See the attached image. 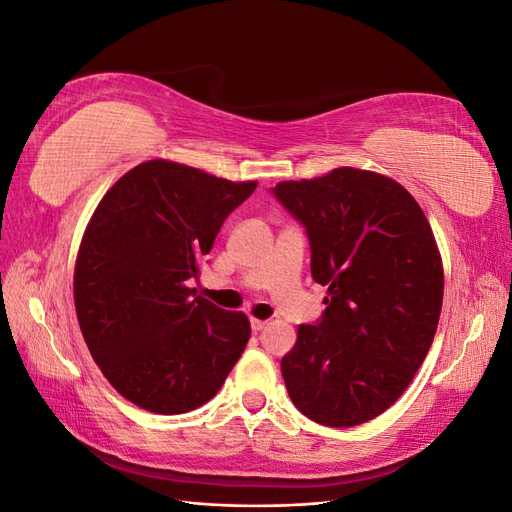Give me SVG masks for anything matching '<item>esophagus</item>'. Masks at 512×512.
Instances as JSON below:
<instances>
[{"mask_svg":"<svg viewBox=\"0 0 512 512\" xmlns=\"http://www.w3.org/2000/svg\"><path fill=\"white\" fill-rule=\"evenodd\" d=\"M250 324H252V331H254V333H260L262 329L267 327V320H258V318H252V320H250Z\"/></svg>","mask_w":512,"mask_h":512,"instance_id":"34e87169","label":"esophagus"}]
</instances>
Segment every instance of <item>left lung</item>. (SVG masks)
I'll use <instances>...</instances> for the list:
<instances>
[{"label": "left lung", "instance_id": "obj_1", "mask_svg": "<svg viewBox=\"0 0 512 512\" xmlns=\"http://www.w3.org/2000/svg\"><path fill=\"white\" fill-rule=\"evenodd\" d=\"M305 226L314 282L329 286L316 324L282 359L292 404L327 427L371 421L408 389L438 329L444 271L412 194L371 170L282 181L271 190Z\"/></svg>", "mask_w": 512, "mask_h": 512}]
</instances>
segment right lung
Segmentation results:
<instances>
[{"instance_id": "1", "label": "right lung", "mask_w": 512, "mask_h": 512, "mask_svg": "<svg viewBox=\"0 0 512 512\" xmlns=\"http://www.w3.org/2000/svg\"><path fill=\"white\" fill-rule=\"evenodd\" d=\"M256 185L149 160L91 215L74 267L76 318L104 378L138 408L207 404L245 350L247 316L196 297L188 282Z\"/></svg>"}]
</instances>
